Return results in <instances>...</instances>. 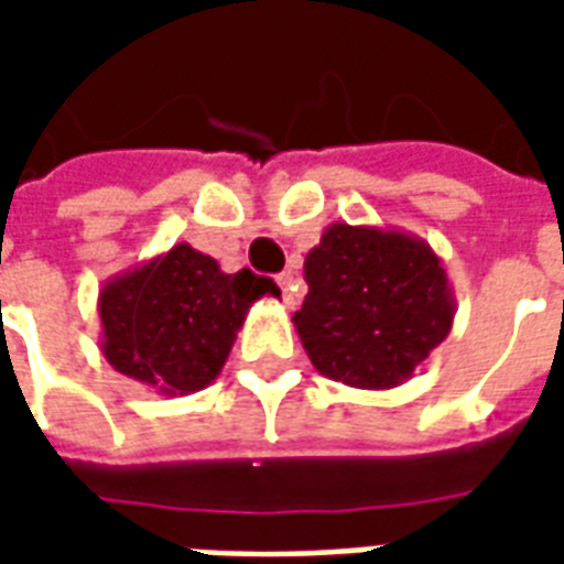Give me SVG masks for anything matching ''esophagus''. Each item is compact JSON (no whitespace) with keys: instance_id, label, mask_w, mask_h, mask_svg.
Returning <instances> with one entry per match:
<instances>
[{"instance_id":"1","label":"esophagus","mask_w":564,"mask_h":564,"mask_svg":"<svg viewBox=\"0 0 564 564\" xmlns=\"http://www.w3.org/2000/svg\"><path fill=\"white\" fill-rule=\"evenodd\" d=\"M278 283H281V290H283V302L286 305H295V278H293V271H283V274H278Z\"/></svg>"}]
</instances>
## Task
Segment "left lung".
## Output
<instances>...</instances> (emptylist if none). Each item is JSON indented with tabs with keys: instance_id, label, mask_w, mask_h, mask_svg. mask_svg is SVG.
Listing matches in <instances>:
<instances>
[{
	"instance_id": "obj_1",
	"label": "left lung",
	"mask_w": 564,
	"mask_h": 564,
	"mask_svg": "<svg viewBox=\"0 0 564 564\" xmlns=\"http://www.w3.org/2000/svg\"><path fill=\"white\" fill-rule=\"evenodd\" d=\"M305 283L293 314L302 347L319 375L354 390L414 378L456 317L444 259L390 226H326L305 257Z\"/></svg>"
}]
</instances>
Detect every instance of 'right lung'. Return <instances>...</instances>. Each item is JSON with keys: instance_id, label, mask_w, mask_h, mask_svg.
<instances>
[{"instance_id": "1", "label": "right lung", "mask_w": 564, "mask_h": 564, "mask_svg": "<svg viewBox=\"0 0 564 564\" xmlns=\"http://www.w3.org/2000/svg\"><path fill=\"white\" fill-rule=\"evenodd\" d=\"M278 283L217 259L186 241L108 278L99 290V347L108 366L160 395L208 387L229 359L247 311Z\"/></svg>"}]
</instances>
